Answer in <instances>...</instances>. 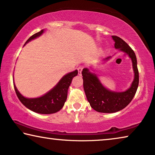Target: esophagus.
Wrapping results in <instances>:
<instances>
[{"label": "esophagus", "instance_id": "34e87169", "mask_svg": "<svg viewBox=\"0 0 155 155\" xmlns=\"http://www.w3.org/2000/svg\"><path fill=\"white\" fill-rule=\"evenodd\" d=\"M77 70H78V75H81V71H82V70H83V67H82V66L78 67V68H77Z\"/></svg>", "mask_w": 155, "mask_h": 155}]
</instances>
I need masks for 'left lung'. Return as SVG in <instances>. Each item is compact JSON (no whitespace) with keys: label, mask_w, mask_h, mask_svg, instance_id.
Instances as JSON below:
<instances>
[{"label":"left lung","mask_w":155,"mask_h":155,"mask_svg":"<svg viewBox=\"0 0 155 155\" xmlns=\"http://www.w3.org/2000/svg\"><path fill=\"white\" fill-rule=\"evenodd\" d=\"M115 41V48H120L127 53L132 61L133 69L134 71V79L131 87L126 91L122 92H112L105 88L101 84L100 80L94 74L85 68L82 71L84 79V88L87 100L91 107L96 111L100 113H115L125 108L134 97L137 92L139 76L137 68V61L135 53L131 48L119 37L113 35ZM110 57H108V60Z\"/></svg>","instance_id":"8db88e82"}]
</instances>
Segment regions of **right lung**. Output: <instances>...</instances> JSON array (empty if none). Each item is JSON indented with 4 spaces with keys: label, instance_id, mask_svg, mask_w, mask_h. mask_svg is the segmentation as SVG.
Masks as SVG:
<instances>
[{
    "label": "right lung",
    "instance_id": "1",
    "mask_svg": "<svg viewBox=\"0 0 155 155\" xmlns=\"http://www.w3.org/2000/svg\"><path fill=\"white\" fill-rule=\"evenodd\" d=\"M44 31L34 34L26 41V43L33 39L38 38L43 33ZM78 74V71L75 70L66 74L61 78L55 86L48 92L45 95L39 98L28 99L24 97L17 91L15 85L14 84L16 94L25 107L28 109L33 110L35 113L41 114H51L59 111L63 107L68 97V91L72 81V78Z\"/></svg>",
    "mask_w": 155,
    "mask_h": 155
}]
</instances>
